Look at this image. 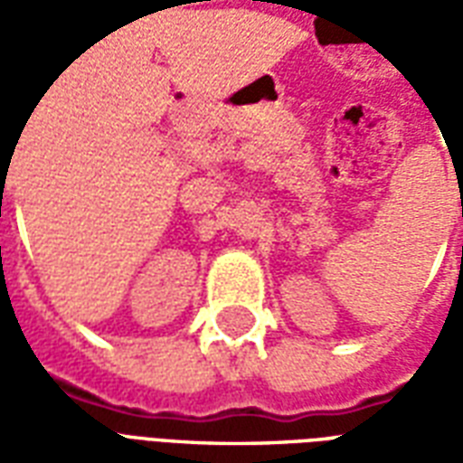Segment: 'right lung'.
I'll list each match as a JSON object with an SVG mask.
<instances>
[{
    "instance_id": "add662e5",
    "label": "right lung",
    "mask_w": 463,
    "mask_h": 463,
    "mask_svg": "<svg viewBox=\"0 0 463 463\" xmlns=\"http://www.w3.org/2000/svg\"><path fill=\"white\" fill-rule=\"evenodd\" d=\"M14 148H16V146H14Z\"/></svg>"
}]
</instances>
